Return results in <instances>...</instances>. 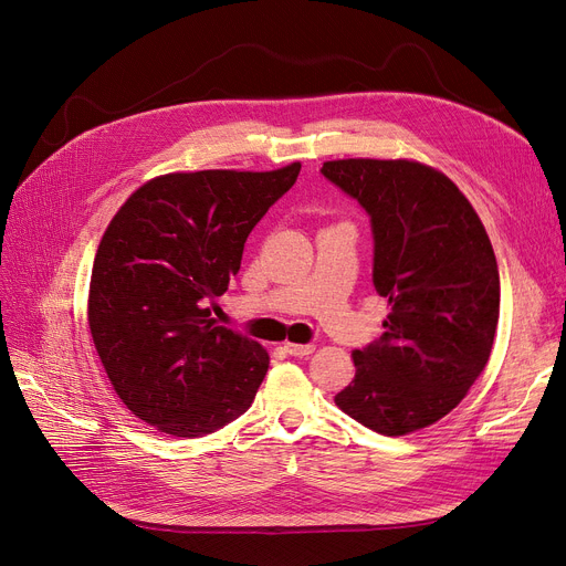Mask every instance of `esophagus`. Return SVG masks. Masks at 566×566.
Returning <instances> with one entry per match:
<instances>
[{
  "label": "esophagus",
  "instance_id": "1",
  "mask_svg": "<svg viewBox=\"0 0 566 566\" xmlns=\"http://www.w3.org/2000/svg\"><path fill=\"white\" fill-rule=\"evenodd\" d=\"M285 347V353L287 355H292V357H308L313 349H315V345H311V343H306V345H300V343H285L283 345Z\"/></svg>",
  "mask_w": 566,
  "mask_h": 566
}]
</instances>
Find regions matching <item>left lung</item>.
<instances>
[{"mask_svg":"<svg viewBox=\"0 0 566 566\" xmlns=\"http://www.w3.org/2000/svg\"><path fill=\"white\" fill-rule=\"evenodd\" d=\"M368 213L373 285L389 300L385 334L355 349L336 406L382 436L436 423L486 366L500 274L476 211L442 172L415 160L345 158L319 170Z\"/></svg>","mask_w":566,"mask_h":566,"instance_id":"1","label":"left lung"}]
</instances>
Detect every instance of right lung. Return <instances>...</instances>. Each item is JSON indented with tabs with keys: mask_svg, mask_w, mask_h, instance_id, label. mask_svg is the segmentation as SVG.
I'll return each mask as SVG.
<instances>
[{
	"mask_svg": "<svg viewBox=\"0 0 566 566\" xmlns=\"http://www.w3.org/2000/svg\"><path fill=\"white\" fill-rule=\"evenodd\" d=\"M300 170L156 177L107 226L90 283L92 338L124 406L160 433L202 438L251 408L266 349L217 325L207 304Z\"/></svg>",
	"mask_w": 566,
	"mask_h": 566,
	"instance_id": "1",
	"label": "right lung"
}]
</instances>
